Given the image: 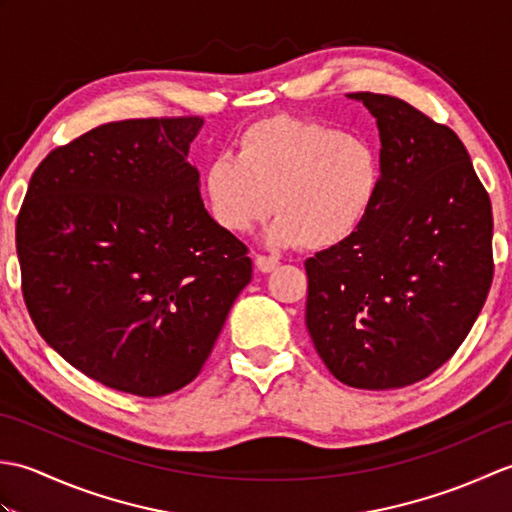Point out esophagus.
I'll return each instance as SVG.
<instances>
[{
  "label": "esophagus",
  "instance_id": "1",
  "mask_svg": "<svg viewBox=\"0 0 512 512\" xmlns=\"http://www.w3.org/2000/svg\"><path fill=\"white\" fill-rule=\"evenodd\" d=\"M255 266L262 270V273H273V270L279 266V259L277 257H270V255H257L255 257Z\"/></svg>",
  "mask_w": 512,
  "mask_h": 512
}]
</instances>
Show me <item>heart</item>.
Returning a JSON list of instances; mask_svg holds the SVG:
<instances>
[{
  "mask_svg": "<svg viewBox=\"0 0 512 512\" xmlns=\"http://www.w3.org/2000/svg\"><path fill=\"white\" fill-rule=\"evenodd\" d=\"M380 180L378 151L363 134L273 116L246 129L237 158L220 156L206 167L204 198L228 233H250L275 209L270 242L325 250L358 231Z\"/></svg>",
  "mask_w": 512,
  "mask_h": 512,
  "instance_id": "1",
  "label": "heart"
}]
</instances>
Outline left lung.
I'll list each match as a JSON object with an SVG mask.
<instances>
[{"instance_id": "1", "label": "left lung", "mask_w": 512, "mask_h": 512, "mask_svg": "<svg viewBox=\"0 0 512 512\" xmlns=\"http://www.w3.org/2000/svg\"><path fill=\"white\" fill-rule=\"evenodd\" d=\"M380 132V191L345 242L306 259V325L334 378L400 389L455 354L493 284V211L451 127L356 92Z\"/></svg>"}]
</instances>
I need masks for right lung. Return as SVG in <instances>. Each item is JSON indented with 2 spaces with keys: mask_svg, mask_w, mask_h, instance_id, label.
Listing matches in <instances>:
<instances>
[{
  "mask_svg": "<svg viewBox=\"0 0 512 512\" xmlns=\"http://www.w3.org/2000/svg\"><path fill=\"white\" fill-rule=\"evenodd\" d=\"M200 116L90 129L39 162L17 215L37 332L88 378L156 398L189 385L250 281L187 162Z\"/></svg>",
  "mask_w": 512,
  "mask_h": 512,
  "instance_id": "1",
  "label": "right lung"
}]
</instances>
